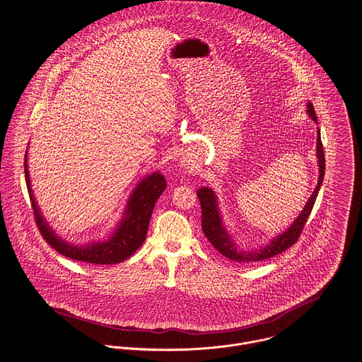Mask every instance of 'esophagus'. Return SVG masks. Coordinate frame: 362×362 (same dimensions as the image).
I'll list each match as a JSON object with an SVG mask.
<instances>
[{
  "label": "esophagus",
  "instance_id": "esophagus-1",
  "mask_svg": "<svg viewBox=\"0 0 362 362\" xmlns=\"http://www.w3.org/2000/svg\"><path fill=\"white\" fill-rule=\"evenodd\" d=\"M181 165H182V167H187V168H189L191 167V162L187 159V158H184L182 160H181Z\"/></svg>",
  "mask_w": 362,
  "mask_h": 362
}]
</instances>
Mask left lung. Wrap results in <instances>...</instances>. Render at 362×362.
<instances>
[{
  "label": "left lung",
  "mask_w": 362,
  "mask_h": 362,
  "mask_svg": "<svg viewBox=\"0 0 362 362\" xmlns=\"http://www.w3.org/2000/svg\"><path fill=\"white\" fill-rule=\"evenodd\" d=\"M305 112L308 117L317 123V116L314 106L310 100L305 102ZM317 159H318V184L308 197L305 206L303 207L301 213L296 217V220L288 227V230H284L282 233H278L276 236H272L269 242H267L260 247H255L252 250H243L238 246L236 240L233 239L232 233L227 230L224 224V218L221 214V209L218 206V197L216 192L209 187H202L197 189V197L202 206V230L209 239V242L216 247L217 252H220L223 256L230 259L235 263H256L262 262L265 259L274 257L286 249H289L292 245H295L297 238L300 236L304 224L307 223V218L314 207L315 199L318 197L320 188L324 181L325 174V156H324V148L321 142V132L317 129Z\"/></svg>",
  "instance_id": "left-lung-1"
}]
</instances>
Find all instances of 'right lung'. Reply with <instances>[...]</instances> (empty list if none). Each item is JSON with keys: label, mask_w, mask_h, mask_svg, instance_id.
Segmentation results:
<instances>
[{"label": "right lung", "mask_w": 362, "mask_h": 362, "mask_svg": "<svg viewBox=\"0 0 362 362\" xmlns=\"http://www.w3.org/2000/svg\"><path fill=\"white\" fill-rule=\"evenodd\" d=\"M25 177L32 200L34 216L41 235L62 256L91 264H117L127 260L145 242L149 221L159 197L165 192V178L159 171L145 175L132 188L124 206L122 218L103 239L87 243H73L59 236L49 226L34 197L28 165V151L25 155Z\"/></svg>", "instance_id": "add662e5"}]
</instances>
